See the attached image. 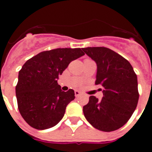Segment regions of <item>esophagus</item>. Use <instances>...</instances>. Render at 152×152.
<instances>
[{
  "instance_id": "obj_1",
  "label": "esophagus",
  "mask_w": 152,
  "mask_h": 152,
  "mask_svg": "<svg viewBox=\"0 0 152 152\" xmlns=\"http://www.w3.org/2000/svg\"><path fill=\"white\" fill-rule=\"evenodd\" d=\"M75 95H76V97H78V96L80 95V93L78 90H75Z\"/></svg>"
}]
</instances>
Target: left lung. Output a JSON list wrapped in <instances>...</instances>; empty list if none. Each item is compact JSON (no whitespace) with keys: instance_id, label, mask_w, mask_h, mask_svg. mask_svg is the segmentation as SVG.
<instances>
[{"instance_id":"obj_1","label":"left lung","mask_w":152,"mask_h":152,"mask_svg":"<svg viewBox=\"0 0 152 152\" xmlns=\"http://www.w3.org/2000/svg\"><path fill=\"white\" fill-rule=\"evenodd\" d=\"M82 50L97 63L95 85L102 86L103 93L101 100L89 97V102L83 107L84 115L97 129L116 130L127 123L137 105V75L127 59L108 48Z\"/></svg>"}]
</instances>
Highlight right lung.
Here are the masks:
<instances>
[{
  "instance_id": "obj_1",
  "label": "right lung",
  "mask_w": 152,
  "mask_h": 152,
  "mask_svg": "<svg viewBox=\"0 0 152 152\" xmlns=\"http://www.w3.org/2000/svg\"><path fill=\"white\" fill-rule=\"evenodd\" d=\"M84 54L80 48H58L40 52L23 64L15 92L18 111L30 126L46 129L62 120L75 93L62 91L57 80L72 61Z\"/></svg>"
}]
</instances>
